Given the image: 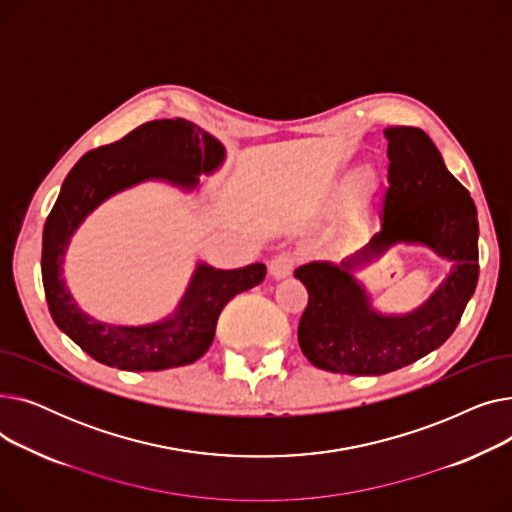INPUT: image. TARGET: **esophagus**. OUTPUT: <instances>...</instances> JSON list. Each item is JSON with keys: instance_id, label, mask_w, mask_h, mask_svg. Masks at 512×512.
Segmentation results:
<instances>
[{"instance_id": "esophagus-1", "label": "esophagus", "mask_w": 512, "mask_h": 512, "mask_svg": "<svg viewBox=\"0 0 512 512\" xmlns=\"http://www.w3.org/2000/svg\"><path fill=\"white\" fill-rule=\"evenodd\" d=\"M294 263H297V257H294L292 253H280V255H276V257L270 261V274H272V278L282 280V278L290 276L292 270H294Z\"/></svg>"}]
</instances>
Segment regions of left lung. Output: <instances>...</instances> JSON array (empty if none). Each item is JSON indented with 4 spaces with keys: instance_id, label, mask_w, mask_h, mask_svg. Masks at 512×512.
Segmentation results:
<instances>
[{
    "instance_id": "left-lung-1",
    "label": "left lung",
    "mask_w": 512,
    "mask_h": 512,
    "mask_svg": "<svg viewBox=\"0 0 512 512\" xmlns=\"http://www.w3.org/2000/svg\"><path fill=\"white\" fill-rule=\"evenodd\" d=\"M388 191L382 230L340 265L311 261L294 270L309 303L299 321L303 355L319 369L384 375L442 346L473 297L479 276L477 209L421 128L390 126ZM396 241L423 244L451 261L449 276L417 310L402 316L375 312L352 276L362 261Z\"/></svg>"
}]
</instances>
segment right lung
Listing matches in <instances>:
<instances>
[{
	"instance_id": "1",
	"label": "right lung",
	"mask_w": 512,
	"mask_h": 512,
	"mask_svg": "<svg viewBox=\"0 0 512 512\" xmlns=\"http://www.w3.org/2000/svg\"><path fill=\"white\" fill-rule=\"evenodd\" d=\"M224 159V145L197 124L182 118L153 120L112 145L89 151L66 176L43 228V288L56 326L95 361L124 371L195 363L211 346L226 303L263 282V263L215 270L201 261L172 315L147 326H114L80 309L62 276L72 234L105 199L145 180L193 191L199 176L213 174Z\"/></svg>"
}]
</instances>
